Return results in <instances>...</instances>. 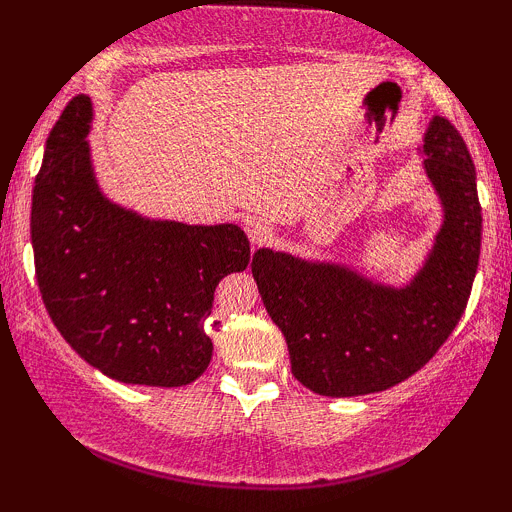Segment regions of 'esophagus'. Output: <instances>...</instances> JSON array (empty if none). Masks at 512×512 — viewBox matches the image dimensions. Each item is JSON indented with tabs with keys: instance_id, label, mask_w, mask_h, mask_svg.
<instances>
[{
	"instance_id": "esophagus-1",
	"label": "esophagus",
	"mask_w": 512,
	"mask_h": 512,
	"mask_svg": "<svg viewBox=\"0 0 512 512\" xmlns=\"http://www.w3.org/2000/svg\"><path fill=\"white\" fill-rule=\"evenodd\" d=\"M244 230H247L249 240H251V244H254V247H261V244L272 240L270 223H265L263 219H249L247 223H244Z\"/></svg>"
}]
</instances>
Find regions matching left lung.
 I'll use <instances>...</instances> for the list:
<instances>
[{
    "label": "left lung",
    "instance_id": "1",
    "mask_svg": "<svg viewBox=\"0 0 512 512\" xmlns=\"http://www.w3.org/2000/svg\"><path fill=\"white\" fill-rule=\"evenodd\" d=\"M422 153L443 226L408 284H382L345 263L284 251L254 254L251 272L265 310L284 333L293 375L314 394L363 396L408 380L466 310L482 240L475 165L443 116L431 118Z\"/></svg>",
    "mask_w": 512,
    "mask_h": 512
}]
</instances>
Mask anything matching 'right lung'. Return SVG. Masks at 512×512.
I'll return each mask as SVG.
<instances>
[{
  "instance_id": "obj_1",
  "label": "right lung",
  "mask_w": 512,
  "mask_h": 512,
  "mask_svg": "<svg viewBox=\"0 0 512 512\" xmlns=\"http://www.w3.org/2000/svg\"><path fill=\"white\" fill-rule=\"evenodd\" d=\"M93 102L67 104L46 139L32 191L41 298L76 354L111 380L184 387L205 373L216 284L249 265L235 223L188 226L111 202L97 184Z\"/></svg>"
}]
</instances>
